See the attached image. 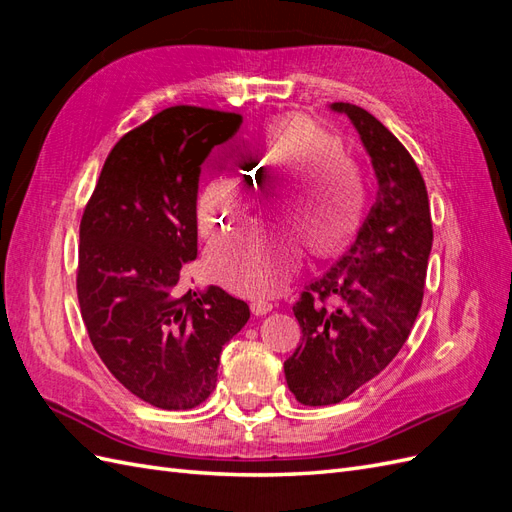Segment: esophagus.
Instances as JSON below:
<instances>
[{
	"label": "esophagus",
	"instance_id": "obj_1",
	"mask_svg": "<svg viewBox=\"0 0 512 512\" xmlns=\"http://www.w3.org/2000/svg\"><path fill=\"white\" fill-rule=\"evenodd\" d=\"M273 309V303L271 301H267V299H256V301H252V312L256 314V316H265V314H269Z\"/></svg>",
	"mask_w": 512,
	"mask_h": 512
}]
</instances>
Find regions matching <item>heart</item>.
<instances>
[{
	"instance_id": "heart-1",
	"label": "heart",
	"mask_w": 512,
	"mask_h": 512,
	"mask_svg": "<svg viewBox=\"0 0 512 512\" xmlns=\"http://www.w3.org/2000/svg\"><path fill=\"white\" fill-rule=\"evenodd\" d=\"M258 160L282 185H292L284 207L318 250H329L354 230L365 207L367 183L337 136L303 119L273 126L262 138ZM244 173L241 174L240 170ZM258 194L250 168L226 166L198 200V226L215 239L243 215ZM303 241L290 226H258L220 245L213 267L243 292H271L299 265Z\"/></svg>"
}]
</instances>
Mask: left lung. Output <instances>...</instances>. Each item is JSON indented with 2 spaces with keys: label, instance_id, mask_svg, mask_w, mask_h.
I'll return each mask as SVG.
<instances>
[{
  "label": "left lung",
  "instance_id": "left-lung-1",
  "mask_svg": "<svg viewBox=\"0 0 512 512\" xmlns=\"http://www.w3.org/2000/svg\"><path fill=\"white\" fill-rule=\"evenodd\" d=\"M331 111L359 132L378 196L350 250L292 307L303 337L284 374L303 406L339 404L395 359L423 303L433 241L427 188L408 149L361 106L333 102Z\"/></svg>",
  "mask_w": 512,
  "mask_h": 512
}]
</instances>
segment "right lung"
I'll use <instances>...</instances> for the list:
<instances>
[{
	"instance_id": "add662e5",
	"label": "right lung",
	"mask_w": 512,
	"mask_h": 512,
	"mask_svg": "<svg viewBox=\"0 0 512 512\" xmlns=\"http://www.w3.org/2000/svg\"><path fill=\"white\" fill-rule=\"evenodd\" d=\"M241 121L164 108L119 138L83 211L76 292L85 329L108 371L160 410L203 404L224 344L250 320L247 303L220 286H181L198 254L200 166Z\"/></svg>"
}]
</instances>
